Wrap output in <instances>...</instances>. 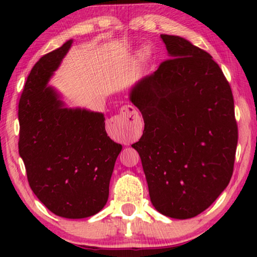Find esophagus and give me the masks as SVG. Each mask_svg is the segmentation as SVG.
<instances>
[{"instance_id": "1", "label": "esophagus", "mask_w": 257, "mask_h": 257, "mask_svg": "<svg viewBox=\"0 0 257 257\" xmlns=\"http://www.w3.org/2000/svg\"><path fill=\"white\" fill-rule=\"evenodd\" d=\"M110 123L114 128L119 129L123 137L132 139L135 138L137 133L141 132L143 127L141 116L132 105H124L121 107L118 114L110 119Z\"/></svg>"}]
</instances>
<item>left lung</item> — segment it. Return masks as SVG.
<instances>
[{
    "mask_svg": "<svg viewBox=\"0 0 257 257\" xmlns=\"http://www.w3.org/2000/svg\"><path fill=\"white\" fill-rule=\"evenodd\" d=\"M161 38L170 59L130 93L145 123L133 147L153 206L184 220L201 214L228 186L238 127L231 88L219 64L185 38Z\"/></svg>",
    "mask_w": 257,
    "mask_h": 257,
    "instance_id": "obj_1",
    "label": "left lung"
}]
</instances>
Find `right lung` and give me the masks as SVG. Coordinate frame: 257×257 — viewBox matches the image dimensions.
Returning <instances> with one entry per match:
<instances>
[{"label":"right lung","instance_id":"1","mask_svg":"<svg viewBox=\"0 0 257 257\" xmlns=\"http://www.w3.org/2000/svg\"><path fill=\"white\" fill-rule=\"evenodd\" d=\"M72 41L37 61L19 101V154L37 198L68 219L96 214L108 198L115 160L122 150L107 136L103 113L64 107L47 86Z\"/></svg>","mask_w":257,"mask_h":257}]
</instances>
